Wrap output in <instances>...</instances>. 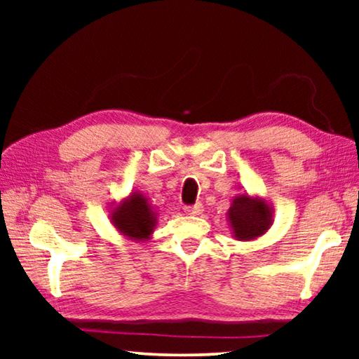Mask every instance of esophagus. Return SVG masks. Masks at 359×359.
<instances>
[{
    "instance_id": "1",
    "label": "esophagus",
    "mask_w": 359,
    "mask_h": 359,
    "mask_svg": "<svg viewBox=\"0 0 359 359\" xmlns=\"http://www.w3.org/2000/svg\"><path fill=\"white\" fill-rule=\"evenodd\" d=\"M203 210H204V205L201 204V203L194 204V205H188V208H184V212L189 214V215H199V214H203Z\"/></svg>"
}]
</instances>
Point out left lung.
Returning <instances> with one entry per match:
<instances>
[{"mask_svg": "<svg viewBox=\"0 0 359 359\" xmlns=\"http://www.w3.org/2000/svg\"><path fill=\"white\" fill-rule=\"evenodd\" d=\"M274 209L266 199L242 191L232 199L227 210V220L235 240L250 242L262 237L271 229Z\"/></svg>", "mask_w": 359, "mask_h": 359, "instance_id": "left-lung-1", "label": "left lung"}]
</instances>
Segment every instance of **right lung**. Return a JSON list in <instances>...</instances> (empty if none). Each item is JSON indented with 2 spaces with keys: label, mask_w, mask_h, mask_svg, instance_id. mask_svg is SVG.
<instances>
[{
  "label": "right lung",
  "mask_w": 359,
  "mask_h": 359,
  "mask_svg": "<svg viewBox=\"0 0 359 359\" xmlns=\"http://www.w3.org/2000/svg\"><path fill=\"white\" fill-rule=\"evenodd\" d=\"M109 219L122 237L142 243L151 238L158 224L154 205L140 191H132L121 201L111 203Z\"/></svg>",
  "instance_id": "obj_1"
}]
</instances>
